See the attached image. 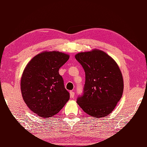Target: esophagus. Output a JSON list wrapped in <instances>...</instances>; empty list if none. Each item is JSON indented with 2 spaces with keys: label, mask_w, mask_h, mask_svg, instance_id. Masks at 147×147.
<instances>
[{
  "label": "esophagus",
  "mask_w": 147,
  "mask_h": 147,
  "mask_svg": "<svg viewBox=\"0 0 147 147\" xmlns=\"http://www.w3.org/2000/svg\"><path fill=\"white\" fill-rule=\"evenodd\" d=\"M70 96L71 98L74 97V92L73 91H70Z\"/></svg>",
  "instance_id": "34e87169"
}]
</instances>
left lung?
Returning a JSON list of instances; mask_svg holds the SVG:
<instances>
[{
  "mask_svg": "<svg viewBox=\"0 0 147 147\" xmlns=\"http://www.w3.org/2000/svg\"><path fill=\"white\" fill-rule=\"evenodd\" d=\"M75 58L85 72L83 95L78 98V104L93 117H105L123 95L124 81L119 67L110 55L96 49L78 53Z\"/></svg>",
  "mask_w": 147,
  "mask_h": 147,
  "instance_id": "8db88e82",
  "label": "left lung"
}]
</instances>
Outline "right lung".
Here are the masks:
<instances>
[{
  "mask_svg": "<svg viewBox=\"0 0 147 147\" xmlns=\"http://www.w3.org/2000/svg\"><path fill=\"white\" fill-rule=\"evenodd\" d=\"M69 55L59 51H43L27 64L21 78V91L28 107L43 118L57 114L69 99L59 68Z\"/></svg>",
  "mask_w": 147,
  "mask_h": 147,
  "instance_id": "1",
  "label": "right lung"
}]
</instances>
